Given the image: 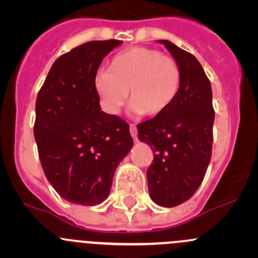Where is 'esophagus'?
I'll return each instance as SVG.
<instances>
[{
	"instance_id": "1",
	"label": "esophagus",
	"mask_w": 258,
	"mask_h": 258,
	"mask_svg": "<svg viewBox=\"0 0 258 258\" xmlns=\"http://www.w3.org/2000/svg\"><path fill=\"white\" fill-rule=\"evenodd\" d=\"M130 132H131V136L135 141H137V127L136 124H130Z\"/></svg>"
}]
</instances>
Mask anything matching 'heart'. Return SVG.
<instances>
[{"label": "heart", "instance_id": "heart-1", "mask_svg": "<svg viewBox=\"0 0 258 258\" xmlns=\"http://www.w3.org/2000/svg\"><path fill=\"white\" fill-rule=\"evenodd\" d=\"M182 72L172 57L148 47H131L111 58L108 71H100L93 87L103 111L117 114L130 93L135 114L160 116L177 97Z\"/></svg>", "mask_w": 258, "mask_h": 258}]
</instances>
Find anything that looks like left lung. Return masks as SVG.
<instances>
[{"label": "left lung", "mask_w": 258, "mask_h": 258, "mask_svg": "<svg viewBox=\"0 0 258 258\" xmlns=\"http://www.w3.org/2000/svg\"><path fill=\"white\" fill-rule=\"evenodd\" d=\"M158 42L181 69V88L166 112L137 124V130L140 141L155 152L147 170L151 199L158 206L175 207L194 196L206 175L215 111L211 82L196 57L167 40Z\"/></svg>", "instance_id": "8db88e82"}]
</instances>
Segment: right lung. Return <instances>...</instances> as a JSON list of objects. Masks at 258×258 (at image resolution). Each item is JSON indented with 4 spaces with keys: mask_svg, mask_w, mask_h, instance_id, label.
Masks as SVG:
<instances>
[{
    "mask_svg": "<svg viewBox=\"0 0 258 258\" xmlns=\"http://www.w3.org/2000/svg\"><path fill=\"white\" fill-rule=\"evenodd\" d=\"M122 41H90L54 61L36 100L33 127L48 182L72 204L110 195L114 171L134 146L130 126L101 111L93 87L102 59Z\"/></svg>",
    "mask_w": 258,
    "mask_h": 258,
    "instance_id": "add662e5",
    "label": "right lung"
}]
</instances>
